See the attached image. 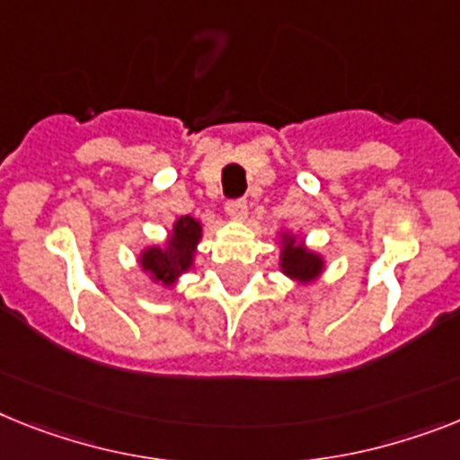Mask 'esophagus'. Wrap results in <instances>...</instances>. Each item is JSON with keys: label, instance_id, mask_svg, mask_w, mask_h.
<instances>
[{"label": "esophagus", "instance_id": "esophagus-1", "mask_svg": "<svg viewBox=\"0 0 460 460\" xmlns=\"http://www.w3.org/2000/svg\"><path fill=\"white\" fill-rule=\"evenodd\" d=\"M226 215H229L231 219H245L248 217V200L245 199L229 200V203H226Z\"/></svg>", "mask_w": 460, "mask_h": 460}]
</instances>
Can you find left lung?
Listing matches in <instances>:
<instances>
[{
	"label": "left lung",
	"mask_w": 460,
	"mask_h": 460,
	"mask_svg": "<svg viewBox=\"0 0 460 460\" xmlns=\"http://www.w3.org/2000/svg\"><path fill=\"white\" fill-rule=\"evenodd\" d=\"M280 245H283V250H280V271L292 278V280H296V283H311L325 269L323 257L304 248L302 243H296L295 236L283 234Z\"/></svg>",
	"instance_id": "8db88e82"
}]
</instances>
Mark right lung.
<instances>
[{
  "label": "right lung",
  "mask_w": 460,
  "mask_h": 460,
  "mask_svg": "<svg viewBox=\"0 0 460 460\" xmlns=\"http://www.w3.org/2000/svg\"><path fill=\"white\" fill-rule=\"evenodd\" d=\"M200 236H203V226L199 219L189 217V215L175 219L164 248L152 245V248L142 250V271L149 273L154 283H164L171 288L177 278L194 266L196 245H199Z\"/></svg>",
  "instance_id": "obj_1"
}]
</instances>
